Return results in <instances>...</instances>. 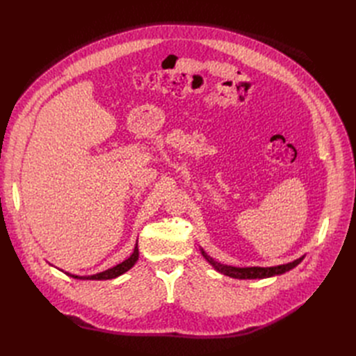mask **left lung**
I'll return each mask as SVG.
<instances>
[{
    "mask_svg": "<svg viewBox=\"0 0 356 356\" xmlns=\"http://www.w3.org/2000/svg\"><path fill=\"white\" fill-rule=\"evenodd\" d=\"M201 255L206 258V261L216 269L218 270L220 274H225L227 277L232 278H238V280H262V278H269V277H275V275H281L285 274L286 270H290L293 268H296L302 259L304 257L289 262V264H284V265H277V266H245V268H239V266H232V265H225V264H220L217 261H214L211 257H209L207 253L200 248Z\"/></svg>",
    "mask_w": 356,
    "mask_h": 356,
    "instance_id": "1",
    "label": "left lung"
}]
</instances>
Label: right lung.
Here are the masks:
<instances>
[{
	"mask_svg": "<svg viewBox=\"0 0 356 356\" xmlns=\"http://www.w3.org/2000/svg\"><path fill=\"white\" fill-rule=\"evenodd\" d=\"M138 259H139V248H138V242H136V245H134V249H133V253L127 259H124L120 264H117L113 268H108V269L103 270V273H97V274H92V275H75V274H71V273H65V274L72 277V278H76V280H97V281L113 280V278H117V277L123 275L124 273H127V270L130 268H133L134 264L138 262Z\"/></svg>",
	"mask_w": 356,
	"mask_h": 356,
	"instance_id": "add662e5",
	"label": "right lung"
}]
</instances>
